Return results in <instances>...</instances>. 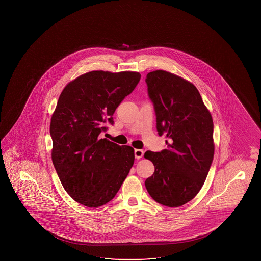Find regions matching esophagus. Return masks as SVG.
<instances>
[{
  "label": "esophagus",
  "instance_id": "1",
  "mask_svg": "<svg viewBox=\"0 0 261 261\" xmlns=\"http://www.w3.org/2000/svg\"><path fill=\"white\" fill-rule=\"evenodd\" d=\"M143 150H138V149H136L135 150V156H136V159H141V158L143 156Z\"/></svg>",
  "mask_w": 261,
  "mask_h": 261
}]
</instances>
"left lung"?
I'll return each instance as SVG.
<instances>
[{
  "label": "left lung",
  "instance_id": "obj_1",
  "mask_svg": "<svg viewBox=\"0 0 261 261\" xmlns=\"http://www.w3.org/2000/svg\"><path fill=\"white\" fill-rule=\"evenodd\" d=\"M145 81L158 133L169 138L168 150L144 153L155 167L145 186L159 203L180 207L196 196L207 177L214 157L213 120L189 81L165 70L148 73Z\"/></svg>",
  "mask_w": 261,
  "mask_h": 261
}]
</instances>
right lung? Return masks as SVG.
<instances>
[{
	"instance_id": "right-lung-1",
	"label": "right lung",
	"mask_w": 261,
	"mask_h": 261,
	"mask_svg": "<svg viewBox=\"0 0 261 261\" xmlns=\"http://www.w3.org/2000/svg\"><path fill=\"white\" fill-rule=\"evenodd\" d=\"M139 72L94 70L79 75L62 90L50 119L51 160L65 191L86 207L114 198L135 161L131 146L99 135L113 125L116 109L132 93Z\"/></svg>"
}]
</instances>
